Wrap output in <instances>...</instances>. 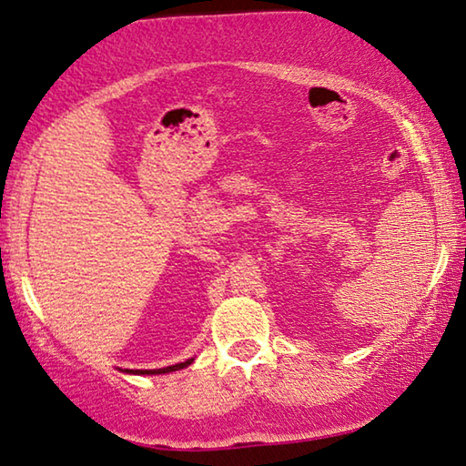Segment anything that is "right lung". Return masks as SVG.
Here are the masks:
<instances>
[{
	"label": "right lung",
	"instance_id": "obj_1",
	"mask_svg": "<svg viewBox=\"0 0 466 466\" xmlns=\"http://www.w3.org/2000/svg\"><path fill=\"white\" fill-rule=\"evenodd\" d=\"M192 361H194V359H187L186 363H177V365H170V367H162V370H130V373H168V371L183 370V367H187Z\"/></svg>",
	"mask_w": 466,
	"mask_h": 466
}]
</instances>
